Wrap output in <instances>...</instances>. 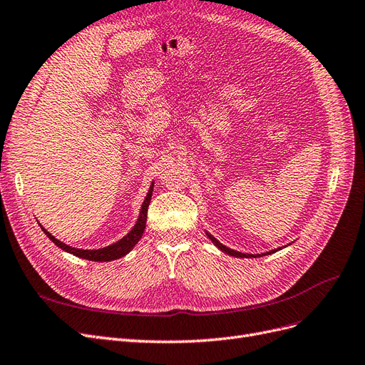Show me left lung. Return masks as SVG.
<instances>
[{
	"mask_svg": "<svg viewBox=\"0 0 365 365\" xmlns=\"http://www.w3.org/2000/svg\"><path fill=\"white\" fill-rule=\"evenodd\" d=\"M207 235V237L213 242L215 245H217L222 252H225V254H228V255H235V257H240V259H252V257H262V255H266V254H271V252H277L278 250H281V248H278V250H272V251H269V252H266V254H244V252H237V251H235V250H230V248H227L225 245H222V244H220V242L215 239L210 233H206Z\"/></svg>",
	"mask_w": 365,
	"mask_h": 365,
	"instance_id": "obj_1",
	"label": "left lung"
}]
</instances>
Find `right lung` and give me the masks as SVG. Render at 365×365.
I'll list each match as a JSON object with an SVG mask.
<instances>
[{
  "mask_svg": "<svg viewBox=\"0 0 365 365\" xmlns=\"http://www.w3.org/2000/svg\"><path fill=\"white\" fill-rule=\"evenodd\" d=\"M152 192H153V185L150 186V190H148V194L147 197L144 198V203L141 206V212H140V218L137 221V224L133 225L132 230L125 236L121 237L118 242H115V244L110 245V247H105V248H101V250H79V248H73V247H69L63 244L61 240L53 237L48 230H45V228L40 225V228H42L43 233L56 244L58 248H61L63 251L66 252H71L73 255H76V257H81V259H86V260H91V262H111V260H117L120 257H123V255H126L135 245L138 244V240L141 239L143 233H144V228H145V221H147V207H148V203H150L152 200Z\"/></svg>",
  "mask_w": 365,
  "mask_h": 365,
  "instance_id": "obj_1",
  "label": "right lung"
}]
</instances>
